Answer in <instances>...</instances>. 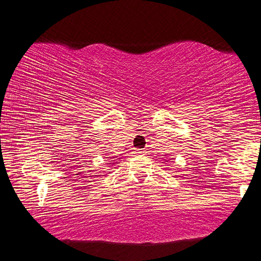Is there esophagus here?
Instances as JSON below:
<instances>
[{"label": "esophagus", "instance_id": "obj_1", "mask_svg": "<svg viewBox=\"0 0 261 261\" xmlns=\"http://www.w3.org/2000/svg\"><path fill=\"white\" fill-rule=\"evenodd\" d=\"M136 153H143V155H144V153H146V151L144 149H137L136 150Z\"/></svg>", "mask_w": 261, "mask_h": 261}]
</instances>
